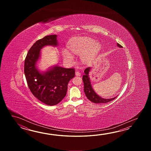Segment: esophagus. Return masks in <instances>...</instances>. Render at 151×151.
I'll return each mask as SVG.
<instances>
[{
    "instance_id": "1",
    "label": "esophagus",
    "mask_w": 151,
    "mask_h": 151,
    "mask_svg": "<svg viewBox=\"0 0 151 151\" xmlns=\"http://www.w3.org/2000/svg\"><path fill=\"white\" fill-rule=\"evenodd\" d=\"M76 75L77 76H80V75H81V73H80L79 71H77L76 72Z\"/></svg>"
}]
</instances>
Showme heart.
Instances as JSON below:
<instances>
[{
  "mask_svg": "<svg viewBox=\"0 0 151 151\" xmlns=\"http://www.w3.org/2000/svg\"><path fill=\"white\" fill-rule=\"evenodd\" d=\"M72 53L81 55L82 61L89 64L93 61L101 48V45L96 40L87 37H81L72 39L68 46ZM63 55L66 59L73 60V56L67 50H64Z\"/></svg>",
  "mask_w": 151,
  "mask_h": 151,
  "instance_id": "heart-1",
  "label": "heart"
}]
</instances>
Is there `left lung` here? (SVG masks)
<instances>
[{"label":"left lung","instance_id":"left-lung-1","mask_svg":"<svg viewBox=\"0 0 151 151\" xmlns=\"http://www.w3.org/2000/svg\"><path fill=\"white\" fill-rule=\"evenodd\" d=\"M117 46L119 47H122V45L119 44H117ZM90 68H87L84 71V75L83 76V85H84V92L88 99L91 101L96 104H103L107 103L114 99L116 97L111 98V99H104L99 96L94 91L92 87L91 86L90 82V78L88 77V73L90 72Z\"/></svg>","mask_w":151,"mask_h":151}]
</instances>
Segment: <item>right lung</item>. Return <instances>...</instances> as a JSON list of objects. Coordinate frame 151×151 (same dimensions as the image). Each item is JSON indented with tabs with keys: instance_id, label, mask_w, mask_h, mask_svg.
Segmentation results:
<instances>
[{
	"instance_id": "obj_1",
	"label": "right lung",
	"mask_w": 151,
	"mask_h": 151,
	"mask_svg": "<svg viewBox=\"0 0 151 151\" xmlns=\"http://www.w3.org/2000/svg\"><path fill=\"white\" fill-rule=\"evenodd\" d=\"M57 35L45 36L37 40L29 50L24 63V73L33 96L45 104L53 106L64 99L69 81L75 76L74 68L55 66L44 73L40 72L35 65L44 46L58 45Z\"/></svg>"
}]
</instances>
